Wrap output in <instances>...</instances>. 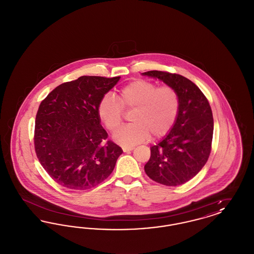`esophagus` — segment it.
<instances>
[{"label":"esophagus","mask_w":254,"mask_h":254,"mask_svg":"<svg viewBox=\"0 0 254 254\" xmlns=\"http://www.w3.org/2000/svg\"><path fill=\"white\" fill-rule=\"evenodd\" d=\"M133 149H134L133 146H124V147H123L124 152H128V151H131Z\"/></svg>","instance_id":"1"}]
</instances>
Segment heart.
I'll return each mask as SVG.
<instances>
[{"label":"heart","instance_id":"1","mask_svg":"<svg viewBox=\"0 0 254 254\" xmlns=\"http://www.w3.org/2000/svg\"><path fill=\"white\" fill-rule=\"evenodd\" d=\"M180 109V97L171 85H157L138 79L124 85L117 98L106 94L101 98L97 113L109 132L116 131L123 123L124 111H130L132 124L122 127L114 140L124 146L142 143L149 138L166 136L173 127Z\"/></svg>","mask_w":254,"mask_h":254}]
</instances>
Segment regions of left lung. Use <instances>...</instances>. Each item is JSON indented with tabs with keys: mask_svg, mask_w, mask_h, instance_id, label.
<instances>
[{
	"mask_svg": "<svg viewBox=\"0 0 254 254\" xmlns=\"http://www.w3.org/2000/svg\"><path fill=\"white\" fill-rule=\"evenodd\" d=\"M143 75L173 86L180 97L176 122L169 134L151 146L145 173L159 184L180 186L192 179L208 160L213 135L211 108L200 88L182 75L159 70Z\"/></svg>",
	"mask_w": 254,
	"mask_h": 254,
	"instance_id": "left-lung-1",
	"label": "left lung"
}]
</instances>
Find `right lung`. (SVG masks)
Instances as JSON below:
<instances>
[{"label": "right lung", "mask_w": 254, "mask_h": 254, "mask_svg": "<svg viewBox=\"0 0 254 254\" xmlns=\"http://www.w3.org/2000/svg\"><path fill=\"white\" fill-rule=\"evenodd\" d=\"M120 77L82 76L54 88L37 111L34 147L49 176L85 190L105 181L123 153L102 127L97 107Z\"/></svg>", "instance_id": "add662e5"}]
</instances>
